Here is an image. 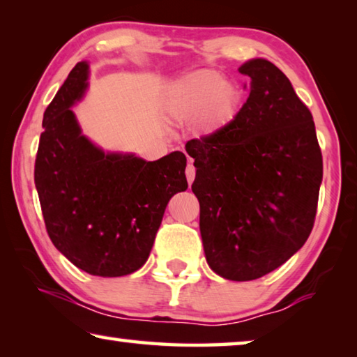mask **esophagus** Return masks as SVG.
Returning <instances> with one entry per match:
<instances>
[{"instance_id":"1","label":"esophagus","mask_w":357,"mask_h":357,"mask_svg":"<svg viewBox=\"0 0 357 357\" xmlns=\"http://www.w3.org/2000/svg\"><path fill=\"white\" fill-rule=\"evenodd\" d=\"M185 176H187V183L192 184L193 179H195V167H193L192 160L189 162V165L185 168Z\"/></svg>"}]
</instances>
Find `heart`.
<instances>
[{"instance_id":"1","label":"heart","mask_w":357,"mask_h":357,"mask_svg":"<svg viewBox=\"0 0 357 357\" xmlns=\"http://www.w3.org/2000/svg\"><path fill=\"white\" fill-rule=\"evenodd\" d=\"M238 102V89L213 69L195 70L174 84L167 108L178 123H192L204 114V130L225 123Z\"/></svg>"}]
</instances>
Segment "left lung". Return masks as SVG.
Returning a JSON list of instances; mask_svg holds the SVG:
<instances>
[{
    "instance_id": "obj_1",
    "label": "left lung",
    "mask_w": 357,
    "mask_h": 357,
    "mask_svg": "<svg viewBox=\"0 0 357 357\" xmlns=\"http://www.w3.org/2000/svg\"><path fill=\"white\" fill-rule=\"evenodd\" d=\"M250 94L231 123L187 142L197 168L200 233L209 268L255 280L291 258L313 228L323 179L315 123L268 59L239 68Z\"/></svg>"
}]
</instances>
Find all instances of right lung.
<instances>
[{
    "label": "right lung",
    "mask_w": 357,
    "mask_h": 357,
    "mask_svg": "<svg viewBox=\"0 0 357 357\" xmlns=\"http://www.w3.org/2000/svg\"><path fill=\"white\" fill-rule=\"evenodd\" d=\"M88 74L77 63L47 107L34 183L53 245L84 273L121 277L146 263L168 202L187 189V159L174 151L146 162L89 142L70 108Z\"/></svg>",
    "instance_id": "right-lung-1"
}]
</instances>
